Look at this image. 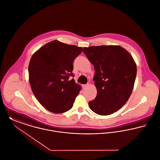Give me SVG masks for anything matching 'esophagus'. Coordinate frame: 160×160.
I'll return each instance as SVG.
<instances>
[{"label": "esophagus", "instance_id": "obj_1", "mask_svg": "<svg viewBox=\"0 0 160 160\" xmlns=\"http://www.w3.org/2000/svg\"><path fill=\"white\" fill-rule=\"evenodd\" d=\"M89 86V84H86V85H83V88H86V87H88Z\"/></svg>", "mask_w": 160, "mask_h": 160}]
</instances>
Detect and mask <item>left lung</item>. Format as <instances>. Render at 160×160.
<instances>
[{"instance_id":"obj_1","label":"left lung","mask_w":160,"mask_h":160,"mask_svg":"<svg viewBox=\"0 0 160 160\" xmlns=\"http://www.w3.org/2000/svg\"><path fill=\"white\" fill-rule=\"evenodd\" d=\"M85 55L93 64L97 94L89 102L97 114L108 115L117 111L131 95L137 66L131 55L120 46L84 48Z\"/></svg>"}]
</instances>
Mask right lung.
Listing matches in <instances>:
<instances>
[{
  "label": "right lung",
  "mask_w": 160,
  "mask_h": 160,
  "mask_svg": "<svg viewBox=\"0 0 160 160\" xmlns=\"http://www.w3.org/2000/svg\"><path fill=\"white\" fill-rule=\"evenodd\" d=\"M83 48L58 40L40 48L31 57L29 80L32 92L48 111L65 112L72 108L81 87L75 83L73 62Z\"/></svg>",
  "instance_id": "1"
}]
</instances>
